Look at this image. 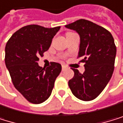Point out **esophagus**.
Wrapping results in <instances>:
<instances>
[{
    "label": "esophagus",
    "mask_w": 123,
    "mask_h": 123,
    "mask_svg": "<svg viewBox=\"0 0 123 123\" xmlns=\"http://www.w3.org/2000/svg\"><path fill=\"white\" fill-rule=\"evenodd\" d=\"M66 69V66L65 65H63V66H62V70H63V71H64Z\"/></svg>",
    "instance_id": "esophagus-1"
}]
</instances>
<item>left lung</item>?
<instances>
[{"instance_id": "obj_1", "label": "left lung", "mask_w": 123, "mask_h": 123, "mask_svg": "<svg viewBox=\"0 0 123 123\" xmlns=\"http://www.w3.org/2000/svg\"><path fill=\"white\" fill-rule=\"evenodd\" d=\"M80 36L78 58L85 63L83 74L78 69L69 80L72 94L83 101H91L101 93L114 69L117 48L111 33L92 21L79 19L65 26Z\"/></svg>"}]
</instances>
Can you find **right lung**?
Returning <instances> with one entry per match:
<instances>
[{
	"label": "right lung",
	"mask_w": 123,
	"mask_h": 123,
	"mask_svg": "<svg viewBox=\"0 0 123 123\" xmlns=\"http://www.w3.org/2000/svg\"><path fill=\"white\" fill-rule=\"evenodd\" d=\"M60 27L25 26L12 34L5 47V64L14 86L28 102L40 104L51 94L62 69L58 63L43 68L37 61L48 50Z\"/></svg>",
	"instance_id": "add662e5"
}]
</instances>
